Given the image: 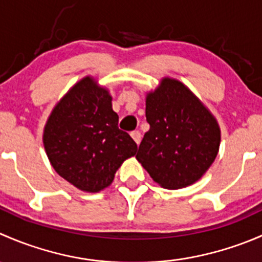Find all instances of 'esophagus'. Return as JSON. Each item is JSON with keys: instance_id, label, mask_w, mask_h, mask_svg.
Returning a JSON list of instances; mask_svg holds the SVG:
<instances>
[{"instance_id": "obj_1", "label": "esophagus", "mask_w": 262, "mask_h": 262, "mask_svg": "<svg viewBox=\"0 0 262 262\" xmlns=\"http://www.w3.org/2000/svg\"><path fill=\"white\" fill-rule=\"evenodd\" d=\"M130 136H132V138L134 139V142H136L137 144H139L141 143V133H139L138 130H134V132H132L130 133Z\"/></svg>"}]
</instances>
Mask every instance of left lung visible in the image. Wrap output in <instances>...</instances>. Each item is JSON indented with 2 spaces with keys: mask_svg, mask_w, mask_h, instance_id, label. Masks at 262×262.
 Here are the masks:
<instances>
[{
  "mask_svg": "<svg viewBox=\"0 0 262 262\" xmlns=\"http://www.w3.org/2000/svg\"><path fill=\"white\" fill-rule=\"evenodd\" d=\"M144 134L136 158L166 189L190 186L209 170L219 152L221 128L210 110L181 81L161 78L146 95Z\"/></svg>",
  "mask_w": 262,
  "mask_h": 262,
  "instance_id": "obj_1",
  "label": "left lung"
}]
</instances>
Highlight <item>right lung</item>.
<instances>
[{
	"mask_svg": "<svg viewBox=\"0 0 262 262\" xmlns=\"http://www.w3.org/2000/svg\"><path fill=\"white\" fill-rule=\"evenodd\" d=\"M112 100L106 87L86 76L55 104L44 126L50 165L81 191L99 192L110 186L118 168L138 149L118 128Z\"/></svg>",
	"mask_w": 262,
	"mask_h": 262,
	"instance_id": "obj_1",
	"label": "right lung"
}]
</instances>
